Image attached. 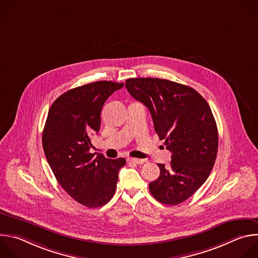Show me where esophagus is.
<instances>
[{
	"instance_id": "obj_1",
	"label": "esophagus",
	"mask_w": 258,
	"mask_h": 258,
	"mask_svg": "<svg viewBox=\"0 0 258 258\" xmlns=\"http://www.w3.org/2000/svg\"><path fill=\"white\" fill-rule=\"evenodd\" d=\"M130 162H133L135 164H143L145 162L144 159H138V158H127Z\"/></svg>"
}]
</instances>
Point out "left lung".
<instances>
[{"label":"left lung","mask_w":258,"mask_h":258,"mask_svg":"<svg viewBox=\"0 0 258 258\" xmlns=\"http://www.w3.org/2000/svg\"><path fill=\"white\" fill-rule=\"evenodd\" d=\"M128 93L152 115L154 128L171 152L168 166L149 183L160 203L177 205L207 179L216 159L218 133L206 100L194 89L168 80L139 78L125 81Z\"/></svg>","instance_id":"8db88e82"}]
</instances>
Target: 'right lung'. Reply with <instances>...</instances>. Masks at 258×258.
Here are the masks:
<instances>
[{
    "label": "right lung",
    "mask_w": 258,
    "mask_h": 258,
    "mask_svg": "<svg viewBox=\"0 0 258 258\" xmlns=\"http://www.w3.org/2000/svg\"><path fill=\"white\" fill-rule=\"evenodd\" d=\"M123 83L100 81L67 91L52 104L43 132L48 163L67 194L89 208L105 205L115 193L124 158L90 153L105 101Z\"/></svg>",
    "instance_id": "add662e5"
}]
</instances>
